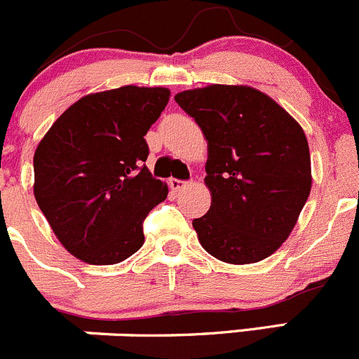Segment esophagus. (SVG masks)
Returning a JSON list of instances; mask_svg holds the SVG:
<instances>
[{"mask_svg": "<svg viewBox=\"0 0 359 359\" xmlns=\"http://www.w3.org/2000/svg\"><path fill=\"white\" fill-rule=\"evenodd\" d=\"M187 181H183V180H176V178H171L169 180V187H171V190H175V191H180V190H183L184 187H187Z\"/></svg>", "mask_w": 359, "mask_h": 359, "instance_id": "esophagus-1", "label": "esophagus"}]
</instances>
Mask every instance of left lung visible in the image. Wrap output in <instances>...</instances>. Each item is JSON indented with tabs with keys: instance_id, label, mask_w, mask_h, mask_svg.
<instances>
[{
	"instance_id": "obj_1",
	"label": "left lung",
	"mask_w": 359,
	"mask_h": 359,
	"mask_svg": "<svg viewBox=\"0 0 359 359\" xmlns=\"http://www.w3.org/2000/svg\"><path fill=\"white\" fill-rule=\"evenodd\" d=\"M175 99L208 140L204 181L212 201L191 222L202 248L236 265L271 257L311 194V155L299 122L244 85H209Z\"/></svg>"
}]
</instances>
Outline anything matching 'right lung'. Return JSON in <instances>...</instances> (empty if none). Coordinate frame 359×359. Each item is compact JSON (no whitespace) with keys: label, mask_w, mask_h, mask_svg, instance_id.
Wrapping results in <instances>:
<instances>
[{"label":"right lung","mask_w":359,"mask_h":359,"mask_svg":"<svg viewBox=\"0 0 359 359\" xmlns=\"http://www.w3.org/2000/svg\"><path fill=\"white\" fill-rule=\"evenodd\" d=\"M169 95L134 85L85 95L38 144L34 197L73 257L113 265L143 246L144 218L168 197V184L144 165V136Z\"/></svg>","instance_id":"add662e5"}]
</instances>
